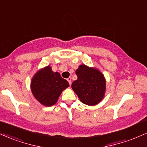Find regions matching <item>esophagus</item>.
I'll return each mask as SVG.
<instances>
[{
	"instance_id": "obj_1",
	"label": "esophagus",
	"mask_w": 147,
	"mask_h": 147,
	"mask_svg": "<svg viewBox=\"0 0 147 147\" xmlns=\"http://www.w3.org/2000/svg\"><path fill=\"white\" fill-rule=\"evenodd\" d=\"M67 81H68V82L69 84H70V85H71V83H72V79H71V77H68V78L67 79Z\"/></svg>"
}]
</instances>
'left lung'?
<instances>
[{
    "label": "left lung",
    "mask_w": 147,
    "mask_h": 147,
    "mask_svg": "<svg viewBox=\"0 0 147 147\" xmlns=\"http://www.w3.org/2000/svg\"><path fill=\"white\" fill-rule=\"evenodd\" d=\"M77 80L72 84V89L80 101L88 106H95L104 99L106 79L100 70L82 64L76 70Z\"/></svg>",
    "instance_id": "obj_1"
}]
</instances>
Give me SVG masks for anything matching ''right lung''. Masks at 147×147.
I'll return each mask as SVG.
<instances>
[{
  "label": "right lung",
  "mask_w": 147,
  "mask_h": 147,
  "mask_svg": "<svg viewBox=\"0 0 147 147\" xmlns=\"http://www.w3.org/2000/svg\"><path fill=\"white\" fill-rule=\"evenodd\" d=\"M69 87L65 79L58 72H53L50 65L37 71L32 78L30 88L34 97L45 106L55 105L62 91Z\"/></svg>",
  "instance_id": "obj_1"
}]
</instances>
